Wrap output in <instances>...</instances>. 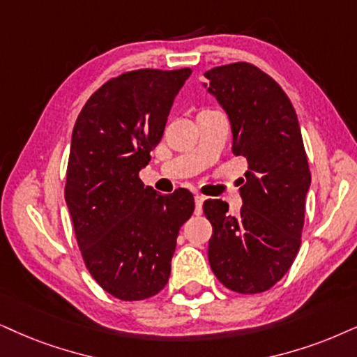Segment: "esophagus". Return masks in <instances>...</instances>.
Wrapping results in <instances>:
<instances>
[{"label":"esophagus","mask_w":357,"mask_h":357,"mask_svg":"<svg viewBox=\"0 0 357 357\" xmlns=\"http://www.w3.org/2000/svg\"><path fill=\"white\" fill-rule=\"evenodd\" d=\"M204 201L206 197L201 196V194H196V196H194V202H196V214H201L202 212V204H204Z\"/></svg>","instance_id":"obj_1"}]
</instances>
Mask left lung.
Returning a JSON list of instances; mask_svg holds the SVG:
<instances>
[{
    "label": "left lung",
    "instance_id": "1",
    "mask_svg": "<svg viewBox=\"0 0 357 357\" xmlns=\"http://www.w3.org/2000/svg\"><path fill=\"white\" fill-rule=\"evenodd\" d=\"M204 77L231 121L232 153L249 165L237 218L225 201L204 202L212 224L207 257L229 290L261 293L288 272L300 250L311 174L298 119L282 87L249 62L214 67Z\"/></svg>",
    "mask_w": 357,
    "mask_h": 357
}]
</instances>
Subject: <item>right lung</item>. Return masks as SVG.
I'll use <instances>...</instances> for the list:
<instances>
[{"mask_svg": "<svg viewBox=\"0 0 357 357\" xmlns=\"http://www.w3.org/2000/svg\"><path fill=\"white\" fill-rule=\"evenodd\" d=\"M191 72L139 69L110 79L92 93L72 132L66 202L85 267L119 300L163 290L179 229L192 215L188 189L163 196L138 176Z\"/></svg>", "mask_w": 357, "mask_h": 357, "instance_id": "add662e5", "label": "right lung"}]
</instances>
